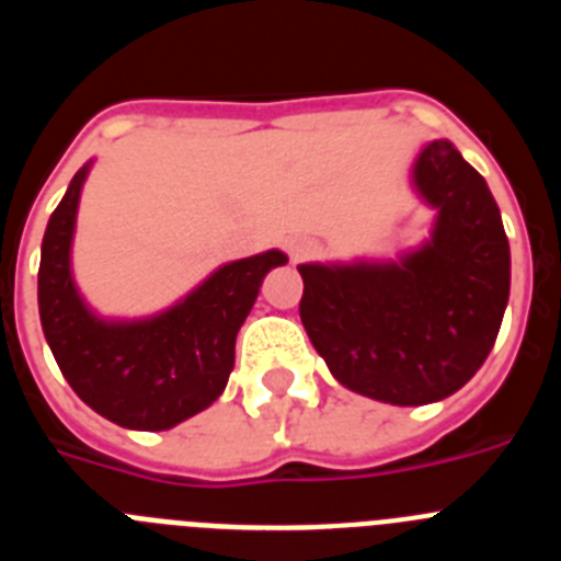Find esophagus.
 I'll return each mask as SVG.
<instances>
[{"mask_svg": "<svg viewBox=\"0 0 561 561\" xmlns=\"http://www.w3.org/2000/svg\"><path fill=\"white\" fill-rule=\"evenodd\" d=\"M311 252H314V241H309V238H291L289 241V257L291 261H304V257H309Z\"/></svg>", "mask_w": 561, "mask_h": 561, "instance_id": "34e87169", "label": "esophagus"}]
</instances>
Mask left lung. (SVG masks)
<instances>
[{
    "instance_id": "1",
    "label": "left lung",
    "mask_w": 561,
    "mask_h": 561,
    "mask_svg": "<svg viewBox=\"0 0 561 561\" xmlns=\"http://www.w3.org/2000/svg\"><path fill=\"white\" fill-rule=\"evenodd\" d=\"M435 210L421 247L396 261L300 264V320L331 376L399 408L447 399L492 351L512 289V252L485 180L449 140L410 171Z\"/></svg>"
}]
</instances>
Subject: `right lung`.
I'll return each instance as SVG.
<instances>
[{
    "instance_id": "1",
    "label": "right lung",
    "mask_w": 561,
    "mask_h": 561,
    "mask_svg": "<svg viewBox=\"0 0 561 561\" xmlns=\"http://www.w3.org/2000/svg\"><path fill=\"white\" fill-rule=\"evenodd\" d=\"M92 160L72 176L42 241L38 314L47 345L83 404L126 430L160 433L219 399L236 365V336L280 250L230 261L182 300L140 320L89 309L72 277L78 202Z\"/></svg>"
}]
</instances>
